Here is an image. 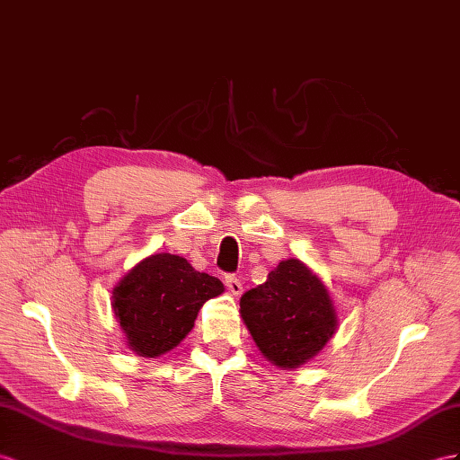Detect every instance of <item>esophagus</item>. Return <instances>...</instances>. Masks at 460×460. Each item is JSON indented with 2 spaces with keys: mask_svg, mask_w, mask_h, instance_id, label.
I'll return each mask as SVG.
<instances>
[{
  "mask_svg": "<svg viewBox=\"0 0 460 460\" xmlns=\"http://www.w3.org/2000/svg\"><path fill=\"white\" fill-rule=\"evenodd\" d=\"M226 286L233 293V296H241V293H243V281H241V278H237L234 274L226 276Z\"/></svg>",
  "mask_w": 460,
  "mask_h": 460,
  "instance_id": "1",
  "label": "esophagus"
}]
</instances>
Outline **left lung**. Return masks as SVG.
Segmentation results:
<instances>
[{"instance_id": "8db88e82", "label": "left lung", "mask_w": 460, "mask_h": 460, "mask_svg": "<svg viewBox=\"0 0 460 460\" xmlns=\"http://www.w3.org/2000/svg\"><path fill=\"white\" fill-rule=\"evenodd\" d=\"M241 316L262 356L279 369H297L338 328L326 286L297 258L281 261L264 284L241 297Z\"/></svg>"}]
</instances>
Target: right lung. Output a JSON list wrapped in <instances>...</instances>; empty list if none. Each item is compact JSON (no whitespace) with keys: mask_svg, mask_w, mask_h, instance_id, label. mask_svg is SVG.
<instances>
[{"mask_svg":"<svg viewBox=\"0 0 460 460\" xmlns=\"http://www.w3.org/2000/svg\"><path fill=\"white\" fill-rule=\"evenodd\" d=\"M226 291L186 258L159 252L144 258L112 289V311L126 344L139 358H159L194 328L202 305Z\"/></svg>","mask_w":460,"mask_h":460,"instance_id":"right-lung-1","label":"right lung"}]
</instances>
